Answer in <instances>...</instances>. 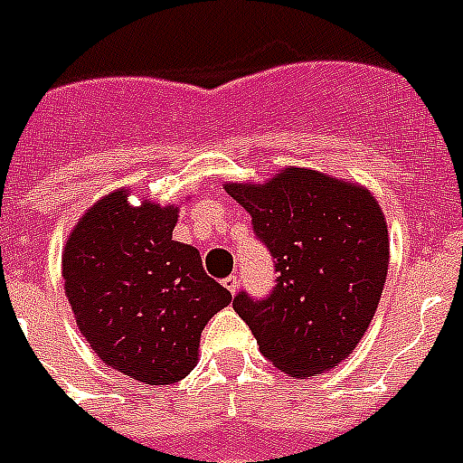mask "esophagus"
I'll return each instance as SVG.
<instances>
[{"label":"esophagus","instance_id":"esophagus-1","mask_svg":"<svg viewBox=\"0 0 463 463\" xmlns=\"http://www.w3.org/2000/svg\"><path fill=\"white\" fill-rule=\"evenodd\" d=\"M223 288H226V290L231 292V295H235L237 288H240V279H237V274L226 276V279H223Z\"/></svg>","mask_w":463,"mask_h":463}]
</instances>
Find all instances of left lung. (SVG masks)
I'll list each match as a JSON object with an SVG mask.
<instances>
[{
  "label": "left lung",
  "mask_w": 463,
  "mask_h": 463,
  "mask_svg": "<svg viewBox=\"0 0 463 463\" xmlns=\"http://www.w3.org/2000/svg\"><path fill=\"white\" fill-rule=\"evenodd\" d=\"M226 192L251 214L279 274L262 299L246 290L232 299L262 356L295 377L338 365L368 331L386 283L382 207L363 187L308 168Z\"/></svg>",
  "instance_id": "obj_1"
}]
</instances>
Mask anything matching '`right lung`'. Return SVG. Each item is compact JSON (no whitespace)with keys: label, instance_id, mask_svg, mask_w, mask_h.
<instances>
[{"label":"right lung","instance_id":"obj_1","mask_svg":"<svg viewBox=\"0 0 463 463\" xmlns=\"http://www.w3.org/2000/svg\"><path fill=\"white\" fill-rule=\"evenodd\" d=\"M178 207H132L109 194L84 214L63 251V280L80 331L107 365L150 383L196 365L201 331L231 304L194 246L173 240Z\"/></svg>","mask_w":463,"mask_h":463}]
</instances>
